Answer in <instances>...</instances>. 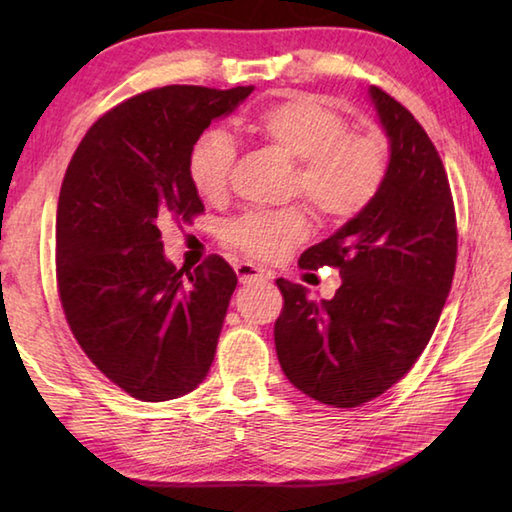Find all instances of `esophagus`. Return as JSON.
I'll return each mask as SVG.
<instances>
[{"label":"esophagus","instance_id":"1","mask_svg":"<svg viewBox=\"0 0 512 512\" xmlns=\"http://www.w3.org/2000/svg\"><path fill=\"white\" fill-rule=\"evenodd\" d=\"M235 273H237V277H239V281H242V284H255V281H266V279H270V273L268 270H264V268H257L255 264H237L235 266Z\"/></svg>","mask_w":512,"mask_h":512}]
</instances>
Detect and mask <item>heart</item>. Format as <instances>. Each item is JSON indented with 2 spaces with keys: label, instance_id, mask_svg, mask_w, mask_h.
I'll use <instances>...</instances> for the list:
<instances>
[{
  "label": "heart",
  "instance_id": "b5f03b06",
  "mask_svg": "<svg viewBox=\"0 0 512 512\" xmlns=\"http://www.w3.org/2000/svg\"><path fill=\"white\" fill-rule=\"evenodd\" d=\"M279 154L299 162L295 191L321 220L343 222L363 213L383 187L385 143L374 134L347 132L343 116L312 96H290L270 105L246 125ZM233 140L222 132L204 134L189 156L193 189L206 202H220L231 182ZM308 235V217L299 206L250 211L226 224L224 237L250 257L279 259Z\"/></svg>",
  "mask_w": 512,
  "mask_h": 512
}]
</instances>
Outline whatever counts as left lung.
I'll return each instance as SVG.
<instances>
[{
	"label": "left lung",
	"mask_w": 512,
	"mask_h": 512,
	"mask_svg": "<svg viewBox=\"0 0 512 512\" xmlns=\"http://www.w3.org/2000/svg\"><path fill=\"white\" fill-rule=\"evenodd\" d=\"M389 145L383 187L363 213L303 250L301 268L336 266L332 299L277 279L284 312L275 323L279 365L303 394L358 407L418 361L436 330L458 255L455 211L436 147L398 101L367 90Z\"/></svg>",
	"instance_id": "1"
}]
</instances>
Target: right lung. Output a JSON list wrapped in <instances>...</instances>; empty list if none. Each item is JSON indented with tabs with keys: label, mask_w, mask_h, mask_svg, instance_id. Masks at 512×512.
Segmentation results:
<instances>
[{
	"label": "right lung",
	"mask_w": 512,
	"mask_h": 512,
	"mask_svg": "<svg viewBox=\"0 0 512 512\" xmlns=\"http://www.w3.org/2000/svg\"><path fill=\"white\" fill-rule=\"evenodd\" d=\"M253 85H167L99 118L65 171L57 209L59 297L74 339L101 372L145 402L189 394L206 378L237 286L211 255L198 268L165 257L160 222L204 211L189 178L202 132Z\"/></svg>",
	"instance_id": "add662e5"
}]
</instances>
